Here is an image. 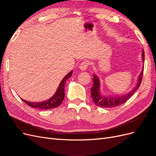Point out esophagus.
<instances>
[{
	"label": "esophagus",
	"instance_id": "esophagus-1",
	"mask_svg": "<svg viewBox=\"0 0 156 156\" xmlns=\"http://www.w3.org/2000/svg\"><path fill=\"white\" fill-rule=\"evenodd\" d=\"M88 62H87V61H84V62H82L80 64V66H79V68L81 70H86L87 68H88Z\"/></svg>",
	"mask_w": 156,
	"mask_h": 156
}]
</instances>
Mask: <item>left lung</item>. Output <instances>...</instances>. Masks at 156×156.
Returning <instances> with one entry per match:
<instances>
[{"instance_id":"obj_1","label":"left lung","mask_w":156,"mask_h":156,"mask_svg":"<svg viewBox=\"0 0 156 156\" xmlns=\"http://www.w3.org/2000/svg\"><path fill=\"white\" fill-rule=\"evenodd\" d=\"M144 50L142 51V59L144 62ZM144 73V68L141 72V74L137 81V84L136 86L133 88L131 92L124 96H119L116 97H104L101 96L100 93V81L98 77L96 75H94L93 78V86L91 88V98L93 100V102L96 106L102 108H112L119 106L122 104L126 102L130 97H131L133 93L139 88V87L141 84V82L142 80Z\"/></svg>"}]
</instances>
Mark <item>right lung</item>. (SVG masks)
Returning a JSON list of instances; mask_svg holds the SVG:
<instances>
[{"mask_svg": "<svg viewBox=\"0 0 156 156\" xmlns=\"http://www.w3.org/2000/svg\"><path fill=\"white\" fill-rule=\"evenodd\" d=\"M72 74V72L71 71L62 80L59 87L58 88L55 94L49 100L41 102H27V101L23 99H22V100L30 107L37 108V109L39 110H50L58 107L62 104V101L64 98V88L66 80L71 76Z\"/></svg>", "mask_w": 156, "mask_h": 156, "instance_id": "add662e5", "label": "right lung"}]
</instances>
